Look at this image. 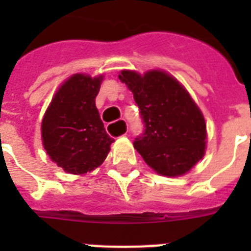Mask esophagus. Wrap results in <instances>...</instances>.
<instances>
[{"instance_id": "obj_1", "label": "esophagus", "mask_w": 251, "mask_h": 251, "mask_svg": "<svg viewBox=\"0 0 251 251\" xmlns=\"http://www.w3.org/2000/svg\"><path fill=\"white\" fill-rule=\"evenodd\" d=\"M119 122V126H122V127L124 128V130H126V133H124V136H126V134H127V129H128V126H127V122L126 121H123V119H121V121H118ZM110 126V124H109ZM109 126H108V127H109Z\"/></svg>"}]
</instances>
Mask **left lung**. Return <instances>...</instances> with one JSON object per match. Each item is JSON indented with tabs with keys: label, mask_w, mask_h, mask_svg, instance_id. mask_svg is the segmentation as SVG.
Here are the masks:
<instances>
[{
	"label": "left lung",
	"mask_w": 251,
	"mask_h": 251,
	"mask_svg": "<svg viewBox=\"0 0 251 251\" xmlns=\"http://www.w3.org/2000/svg\"><path fill=\"white\" fill-rule=\"evenodd\" d=\"M119 80L133 93L145 132L134 148L157 174L185 175L205 154L206 123L200 108L172 75L122 70Z\"/></svg>",
	"instance_id": "left-lung-1"
}]
</instances>
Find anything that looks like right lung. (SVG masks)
<instances>
[{
  "instance_id": "obj_1",
  "label": "right lung",
  "mask_w": 251,
  "mask_h": 251,
  "mask_svg": "<svg viewBox=\"0 0 251 251\" xmlns=\"http://www.w3.org/2000/svg\"><path fill=\"white\" fill-rule=\"evenodd\" d=\"M101 81L103 75L74 74L55 93L44 115V148L68 174L84 175L99 167L114 142L95 106Z\"/></svg>"
}]
</instances>
